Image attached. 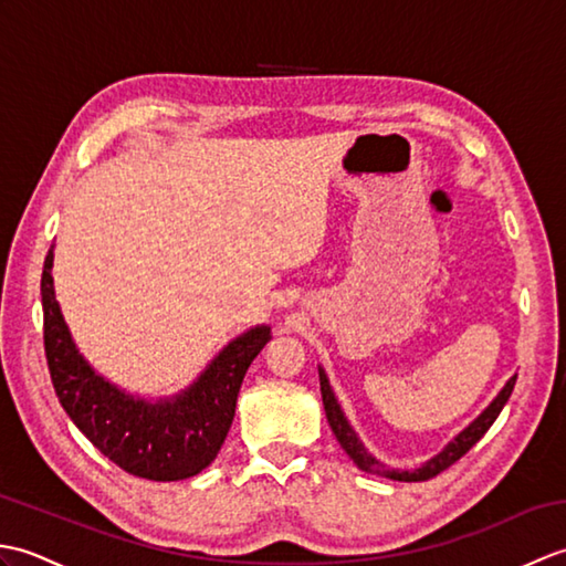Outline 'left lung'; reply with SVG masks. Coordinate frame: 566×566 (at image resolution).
Instances as JSON below:
<instances>
[{"label":"left lung","instance_id":"1","mask_svg":"<svg viewBox=\"0 0 566 566\" xmlns=\"http://www.w3.org/2000/svg\"><path fill=\"white\" fill-rule=\"evenodd\" d=\"M318 379H321L323 408H326V418H328V423L335 432V438H338V442H340V448L347 452V457H350V460L359 469H363V472L387 476V479H394V482H426V479L438 476L450 464H454L462 454H467L479 440L484 438V432L491 426H494V420L499 418L501 408L506 406V401L511 399V391L515 387V375H513L506 384H503V389L494 396V401H491L484 408V411L472 420V423L457 432V436L448 444H444V448L438 454H432L430 460H426L423 464L413 467V469H394V467H387L384 462H379L377 457L365 448L363 438L357 436L355 428L350 426V420H347L345 411L340 408L338 396H335V391L331 387V379H328L326 369H323V367H318Z\"/></svg>","mask_w":566,"mask_h":566}]
</instances>
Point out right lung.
<instances>
[{
	"mask_svg": "<svg viewBox=\"0 0 566 566\" xmlns=\"http://www.w3.org/2000/svg\"><path fill=\"white\" fill-rule=\"evenodd\" d=\"M48 250L41 302L45 359L60 403L87 440L124 472L150 482H179L207 469L233 423L240 384L252 359L272 338L252 326L226 343L189 387L148 399L130 394L94 369L72 340L53 286Z\"/></svg>",
	"mask_w": 566,
	"mask_h": 566,
	"instance_id": "right-lung-1",
	"label": "right lung"
}]
</instances>
